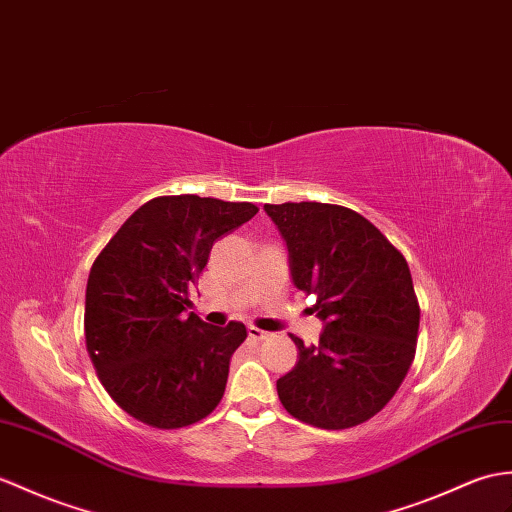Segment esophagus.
Wrapping results in <instances>:
<instances>
[{
	"mask_svg": "<svg viewBox=\"0 0 512 512\" xmlns=\"http://www.w3.org/2000/svg\"><path fill=\"white\" fill-rule=\"evenodd\" d=\"M270 334L268 331H264V329H259V327H248V338H253V340H266Z\"/></svg>",
	"mask_w": 512,
	"mask_h": 512,
	"instance_id": "34e87169",
	"label": "esophagus"
}]
</instances>
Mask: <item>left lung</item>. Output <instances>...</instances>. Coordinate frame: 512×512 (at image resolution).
I'll list each match as a JSON object with an SVG mask.
<instances>
[{"label": "left lung", "instance_id": "obj_1", "mask_svg": "<svg viewBox=\"0 0 512 512\" xmlns=\"http://www.w3.org/2000/svg\"><path fill=\"white\" fill-rule=\"evenodd\" d=\"M290 253L296 288L316 296L318 344L277 379L294 419L347 430L395 397L417 353L421 307L406 257L358 211L327 202L264 205Z\"/></svg>", "mask_w": 512, "mask_h": 512}]
</instances>
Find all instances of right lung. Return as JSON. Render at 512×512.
Returning <instances> with one entry per match:
<instances>
[{
    "instance_id": "right-lung-1",
    "label": "right lung",
    "mask_w": 512,
    "mask_h": 512,
    "mask_svg": "<svg viewBox=\"0 0 512 512\" xmlns=\"http://www.w3.org/2000/svg\"><path fill=\"white\" fill-rule=\"evenodd\" d=\"M253 202L194 194L141 205L95 257L85 299V340L104 390L130 417L178 430L216 410L229 364L246 340L231 320L185 316L189 285L213 242L257 213Z\"/></svg>"
}]
</instances>
